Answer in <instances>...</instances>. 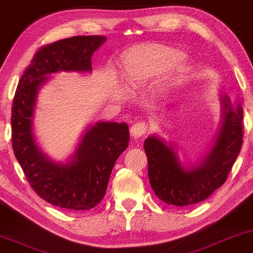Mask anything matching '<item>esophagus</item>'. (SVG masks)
<instances>
[{
    "label": "esophagus",
    "mask_w": 253,
    "mask_h": 253,
    "mask_svg": "<svg viewBox=\"0 0 253 253\" xmlns=\"http://www.w3.org/2000/svg\"><path fill=\"white\" fill-rule=\"evenodd\" d=\"M130 135H132L134 139H137V137L143 136L147 132V125L144 123H136L134 124L129 129Z\"/></svg>",
    "instance_id": "esophagus-1"
}]
</instances>
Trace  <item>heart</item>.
<instances>
[{"label": "heart", "mask_w": 253, "mask_h": 253, "mask_svg": "<svg viewBox=\"0 0 253 253\" xmlns=\"http://www.w3.org/2000/svg\"><path fill=\"white\" fill-rule=\"evenodd\" d=\"M184 58V53L176 48L163 45H150L133 53L126 60L125 72L127 79L134 86H141L162 76L156 85V92L162 93L185 75V66L180 65L176 69L173 68L183 61ZM170 69L173 70L170 71Z\"/></svg>", "instance_id": "obj_1"}]
</instances>
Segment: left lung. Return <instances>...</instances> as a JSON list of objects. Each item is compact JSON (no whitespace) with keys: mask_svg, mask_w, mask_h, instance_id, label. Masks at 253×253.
<instances>
[{"mask_svg":"<svg viewBox=\"0 0 253 253\" xmlns=\"http://www.w3.org/2000/svg\"><path fill=\"white\" fill-rule=\"evenodd\" d=\"M220 128L207 153L195 163L181 162L176 144L160 136L144 140L150 185L166 204L178 207L198 204L227 179L243 143V107L228 96H220Z\"/></svg>","mask_w":253,"mask_h":253,"instance_id":"8db88e82","label":"left lung"}]
</instances>
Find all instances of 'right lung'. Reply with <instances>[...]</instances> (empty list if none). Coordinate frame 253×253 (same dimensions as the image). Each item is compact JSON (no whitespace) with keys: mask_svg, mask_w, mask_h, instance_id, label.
Wrapping results in <instances>:
<instances>
[{"mask_svg":"<svg viewBox=\"0 0 253 253\" xmlns=\"http://www.w3.org/2000/svg\"><path fill=\"white\" fill-rule=\"evenodd\" d=\"M105 42L103 36H77L42 47L13 97L11 132L17 161L42 199L69 211L91 210L103 199L114 163L128 147V126L114 121L89 125L72 156L56 162L37 142L33 127L37 99L52 74L91 73L92 54Z\"/></svg>","mask_w":253,"mask_h":253,"instance_id":"1","label":"right lung"}]
</instances>
